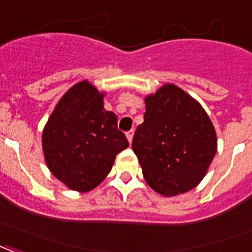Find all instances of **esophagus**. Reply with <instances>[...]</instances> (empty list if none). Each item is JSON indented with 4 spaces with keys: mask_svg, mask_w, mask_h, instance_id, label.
<instances>
[{
    "mask_svg": "<svg viewBox=\"0 0 252 252\" xmlns=\"http://www.w3.org/2000/svg\"><path fill=\"white\" fill-rule=\"evenodd\" d=\"M126 139H128V141H129V144H131L132 139H133V129H131V131L126 132Z\"/></svg>",
    "mask_w": 252,
    "mask_h": 252,
    "instance_id": "esophagus-1",
    "label": "esophagus"
}]
</instances>
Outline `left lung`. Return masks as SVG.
<instances>
[{"instance_id":"8db88e82","label":"left lung","mask_w":252,"mask_h":252,"mask_svg":"<svg viewBox=\"0 0 252 252\" xmlns=\"http://www.w3.org/2000/svg\"><path fill=\"white\" fill-rule=\"evenodd\" d=\"M132 148L148 186L175 196L204 178L216 154V133L200 104L167 84L145 98L144 123L136 129Z\"/></svg>"}]
</instances>
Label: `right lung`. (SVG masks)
Segmentation results:
<instances>
[{"instance_id":"add662e5","label":"right lung","mask_w":252,"mask_h":252,"mask_svg":"<svg viewBox=\"0 0 252 252\" xmlns=\"http://www.w3.org/2000/svg\"><path fill=\"white\" fill-rule=\"evenodd\" d=\"M102 93L88 81L65 93L42 132L45 161L70 189L87 192L112 169L119 152L129 145L117 129V117L104 109Z\"/></svg>"}]
</instances>
